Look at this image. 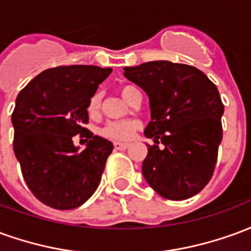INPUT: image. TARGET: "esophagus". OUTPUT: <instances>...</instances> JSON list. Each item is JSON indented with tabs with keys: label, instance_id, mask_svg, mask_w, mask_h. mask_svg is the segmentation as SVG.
<instances>
[{
	"label": "esophagus",
	"instance_id": "34e87169",
	"mask_svg": "<svg viewBox=\"0 0 251 251\" xmlns=\"http://www.w3.org/2000/svg\"><path fill=\"white\" fill-rule=\"evenodd\" d=\"M129 147H130V144H127V142H114V148L115 149H120V151L127 149Z\"/></svg>",
	"mask_w": 251,
	"mask_h": 251
}]
</instances>
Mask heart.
Returning <instances> with one entry per match:
<instances>
[{"label":"heart","mask_w":251,"mask_h":251,"mask_svg":"<svg viewBox=\"0 0 251 251\" xmlns=\"http://www.w3.org/2000/svg\"><path fill=\"white\" fill-rule=\"evenodd\" d=\"M138 91L136 87L133 86H121L120 94L124 98V100H129L133 94ZM99 109V94H94L90 102H88V113H97ZM140 127V122L137 120H126V121H114V122H109L107 125L102 129V136L114 141H126L130 140L134 131Z\"/></svg>","instance_id":"1"}]
</instances>
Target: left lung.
Wrapping results in <instances>:
<instances>
[{
    "label": "left lung",
    "instance_id": "1",
    "mask_svg": "<svg viewBox=\"0 0 251 251\" xmlns=\"http://www.w3.org/2000/svg\"><path fill=\"white\" fill-rule=\"evenodd\" d=\"M124 75L149 98L151 122L144 133L154 145H147L142 163L148 184L165 199L194 196L214 174L223 136L218 88L196 67L168 60L125 67Z\"/></svg>",
    "mask_w": 251,
    "mask_h": 251
}]
</instances>
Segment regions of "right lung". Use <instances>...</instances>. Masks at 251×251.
<instances>
[{
	"mask_svg": "<svg viewBox=\"0 0 251 251\" xmlns=\"http://www.w3.org/2000/svg\"><path fill=\"white\" fill-rule=\"evenodd\" d=\"M111 71L98 66L50 68L17 95L14 154L32 194L52 208H76L98 188L113 144L88 131L90 141L79 152L72 137L86 136L88 102Z\"/></svg>",
	"mask_w": 251,
	"mask_h": 251,
	"instance_id": "obj_1",
	"label": "right lung"
}]
</instances>
